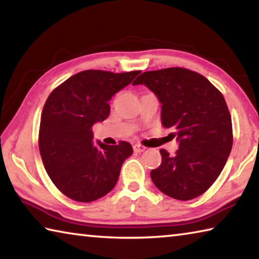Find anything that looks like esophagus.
Segmentation results:
<instances>
[{
    "label": "esophagus",
    "mask_w": 259,
    "mask_h": 259,
    "mask_svg": "<svg viewBox=\"0 0 259 259\" xmlns=\"http://www.w3.org/2000/svg\"><path fill=\"white\" fill-rule=\"evenodd\" d=\"M145 150H146V147L143 146V145H140V144H136V145H134V151L136 153H142V152H144Z\"/></svg>",
    "instance_id": "obj_1"
}]
</instances>
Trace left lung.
<instances>
[{
  "instance_id": "8db88e82",
  "label": "left lung",
  "mask_w": 259,
  "mask_h": 259,
  "mask_svg": "<svg viewBox=\"0 0 259 259\" xmlns=\"http://www.w3.org/2000/svg\"><path fill=\"white\" fill-rule=\"evenodd\" d=\"M162 104L161 120L179 140L175 155L160 150L162 162L151 171L154 185L170 198H198L221 175L233 145L231 114L221 91L201 74L183 67L143 73Z\"/></svg>"
}]
</instances>
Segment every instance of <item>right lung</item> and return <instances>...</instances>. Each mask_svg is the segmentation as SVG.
Segmentation results:
<instances>
[{"instance_id": "obj_1", "label": "right lung", "mask_w": 259, "mask_h": 259, "mask_svg": "<svg viewBox=\"0 0 259 259\" xmlns=\"http://www.w3.org/2000/svg\"><path fill=\"white\" fill-rule=\"evenodd\" d=\"M140 71L113 73L88 69L52 90L43 107L38 150L55 186L77 202H93L113 190L124 160L133 154L128 142L93 143V126L109 115L108 100L133 82Z\"/></svg>"}]
</instances>
